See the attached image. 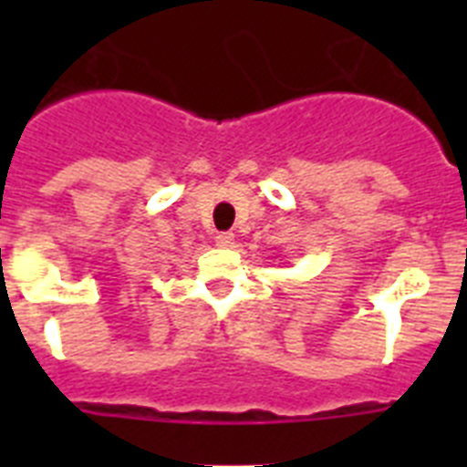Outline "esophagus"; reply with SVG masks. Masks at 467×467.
Listing matches in <instances>:
<instances>
[{
    "label": "esophagus",
    "instance_id": "1",
    "mask_svg": "<svg viewBox=\"0 0 467 467\" xmlns=\"http://www.w3.org/2000/svg\"><path fill=\"white\" fill-rule=\"evenodd\" d=\"M214 243H217L220 247H229L231 243H234V234H231V231H222V234L214 236Z\"/></svg>",
    "mask_w": 467,
    "mask_h": 467
}]
</instances>
